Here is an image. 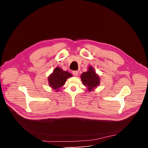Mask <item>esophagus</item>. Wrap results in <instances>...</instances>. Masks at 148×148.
<instances>
[{"instance_id":"esophagus-1","label":"esophagus","mask_w":148,"mask_h":148,"mask_svg":"<svg viewBox=\"0 0 148 148\" xmlns=\"http://www.w3.org/2000/svg\"><path fill=\"white\" fill-rule=\"evenodd\" d=\"M73 74L74 76H77L78 75V72L77 71H73Z\"/></svg>"}]
</instances>
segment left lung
<instances>
[{"instance_id":"obj_1","label":"left lung","mask_w":148,"mask_h":148,"mask_svg":"<svg viewBox=\"0 0 148 148\" xmlns=\"http://www.w3.org/2000/svg\"><path fill=\"white\" fill-rule=\"evenodd\" d=\"M84 86H85L87 90L91 92L97 88L100 84V78L92 66H89L88 70L84 72L80 76Z\"/></svg>"}]
</instances>
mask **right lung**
I'll list each match as a JSON object with an SVG mask.
<instances>
[{
	"instance_id": "add662e5",
	"label": "right lung",
	"mask_w": 148,
	"mask_h": 148,
	"mask_svg": "<svg viewBox=\"0 0 148 148\" xmlns=\"http://www.w3.org/2000/svg\"><path fill=\"white\" fill-rule=\"evenodd\" d=\"M72 75L68 71L62 70L59 67H56L48 77L49 85L53 90L58 92L59 89L64 85L66 80Z\"/></svg>"
}]
</instances>
